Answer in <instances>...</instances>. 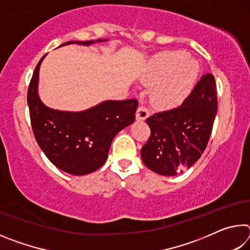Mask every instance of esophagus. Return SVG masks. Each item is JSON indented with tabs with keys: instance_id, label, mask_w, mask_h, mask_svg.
I'll return each instance as SVG.
<instances>
[{
	"instance_id": "34e87169",
	"label": "esophagus",
	"mask_w": 250,
	"mask_h": 250,
	"mask_svg": "<svg viewBox=\"0 0 250 250\" xmlns=\"http://www.w3.org/2000/svg\"><path fill=\"white\" fill-rule=\"evenodd\" d=\"M149 115H150L149 109L143 107V105H140V107L137 109V113H135L137 119H139V120H146V118L149 117Z\"/></svg>"
}]
</instances>
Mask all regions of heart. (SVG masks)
<instances>
[{
    "label": "heart",
    "mask_w": 250,
    "mask_h": 250,
    "mask_svg": "<svg viewBox=\"0 0 250 250\" xmlns=\"http://www.w3.org/2000/svg\"><path fill=\"white\" fill-rule=\"evenodd\" d=\"M182 50L166 52L150 62L143 75V83H157L151 92V100L159 108H173L183 103L195 86L200 66Z\"/></svg>",
    "instance_id": "b5f03b06"
}]
</instances>
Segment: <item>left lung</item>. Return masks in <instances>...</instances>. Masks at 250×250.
<instances>
[{
  "label": "left lung",
  "mask_w": 250,
  "mask_h": 250,
  "mask_svg": "<svg viewBox=\"0 0 250 250\" xmlns=\"http://www.w3.org/2000/svg\"><path fill=\"white\" fill-rule=\"evenodd\" d=\"M216 112V83L206 74L181 105L147 118L151 135L141 149L143 163L166 176L191 167L206 149Z\"/></svg>",
  "instance_id": "left-lung-1"
}]
</instances>
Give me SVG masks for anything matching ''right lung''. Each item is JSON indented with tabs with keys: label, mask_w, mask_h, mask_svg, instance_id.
<instances>
[{
	"label": "right lung",
	"mask_w": 250,
	"mask_h": 250,
	"mask_svg": "<svg viewBox=\"0 0 250 250\" xmlns=\"http://www.w3.org/2000/svg\"><path fill=\"white\" fill-rule=\"evenodd\" d=\"M92 43L95 41H70L62 46ZM45 56L36 65L27 91L34 135L42 151L59 170L71 175L89 174L104 164L116 134L134 121L138 100H105L80 112L46 107L37 92L39 71Z\"/></svg>",
	"instance_id": "right-lung-1"
}]
</instances>
